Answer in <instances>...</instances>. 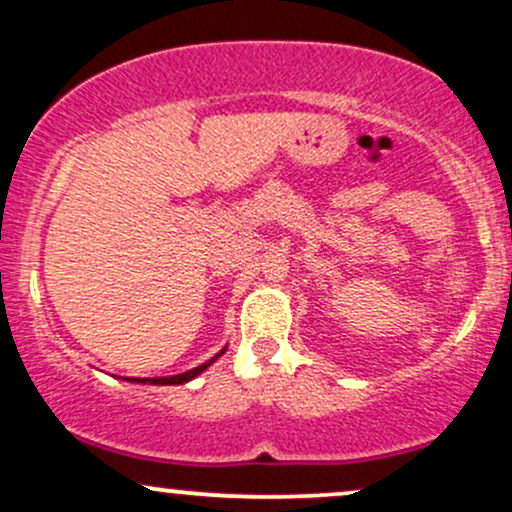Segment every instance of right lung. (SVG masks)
<instances>
[{
  "instance_id": "obj_1",
  "label": "right lung",
  "mask_w": 512,
  "mask_h": 512,
  "mask_svg": "<svg viewBox=\"0 0 512 512\" xmlns=\"http://www.w3.org/2000/svg\"><path fill=\"white\" fill-rule=\"evenodd\" d=\"M223 354V351H221ZM221 354H216L214 358H211V361H207V363H202V366H197V368H192V370H187V373H180V375H173V378H132V383H149V385H182V383H187V380H192V378H197L199 373H202L204 368H209L211 363L216 361V358H219ZM129 380V378H127Z\"/></svg>"
}]
</instances>
